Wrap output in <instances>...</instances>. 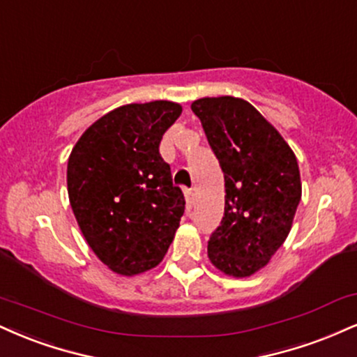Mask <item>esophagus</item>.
<instances>
[{
    "label": "esophagus",
    "mask_w": 357,
    "mask_h": 357,
    "mask_svg": "<svg viewBox=\"0 0 357 357\" xmlns=\"http://www.w3.org/2000/svg\"><path fill=\"white\" fill-rule=\"evenodd\" d=\"M184 197H186V208L191 209L192 206H195V192H192L191 190L184 191Z\"/></svg>",
    "instance_id": "esophagus-1"
}]
</instances>
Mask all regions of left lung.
Masks as SVG:
<instances>
[{
  "label": "left lung",
  "instance_id": "left-lung-1",
  "mask_svg": "<svg viewBox=\"0 0 357 357\" xmlns=\"http://www.w3.org/2000/svg\"><path fill=\"white\" fill-rule=\"evenodd\" d=\"M225 173V216L208 257L227 276L263 269L289 234L301 201L293 149L251 102L234 96L191 105Z\"/></svg>",
  "mask_w": 357,
  "mask_h": 357
}]
</instances>
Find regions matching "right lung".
<instances>
[{
    "instance_id": "obj_1",
    "label": "right lung",
    "mask_w": 357,
    "mask_h": 357,
    "mask_svg": "<svg viewBox=\"0 0 357 357\" xmlns=\"http://www.w3.org/2000/svg\"><path fill=\"white\" fill-rule=\"evenodd\" d=\"M181 105L119 106L93 123L68 160V196L86 243L111 271L153 269L173 243L184 196L160 154Z\"/></svg>"
}]
</instances>
